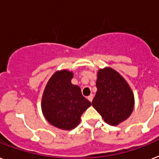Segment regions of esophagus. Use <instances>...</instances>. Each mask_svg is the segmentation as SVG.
<instances>
[{
	"label": "esophagus",
	"mask_w": 159,
	"mask_h": 159,
	"mask_svg": "<svg viewBox=\"0 0 159 159\" xmlns=\"http://www.w3.org/2000/svg\"><path fill=\"white\" fill-rule=\"evenodd\" d=\"M93 98H94V95H93V94H90V95H89L87 97L88 100H89L90 102H92V100H93Z\"/></svg>",
	"instance_id": "esophagus-1"
}]
</instances>
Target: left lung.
<instances>
[{
	"mask_svg": "<svg viewBox=\"0 0 159 159\" xmlns=\"http://www.w3.org/2000/svg\"><path fill=\"white\" fill-rule=\"evenodd\" d=\"M96 87L92 106L105 122L115 126L129 118L134 107V96L120 73L111 68L100 69Z\"/></svg>",
	"mask_w": 159,
	"mask_h": 159,
	"instance_id": "left-lung-1",
	"label": "left lung"
}]
</instances>
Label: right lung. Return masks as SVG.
<instances>
[{"label":"right lung","mask_w":159,"mask_h":159,"mask_svg":"<svg viewBox=\"0 0 159 159\" xmlns=\"http://www.w3.org/2000/svg\"><path fill=\"white\" fill-rule=\"evenodd\" d=\"M68 70L55 73L47 84L42 98V110L47 120L55 127L71 130L77 127L82 113L91 102L82 94L78 86L71 83Z\"/></svg>","instance_id":"right-lung-1"}]
</instances>
